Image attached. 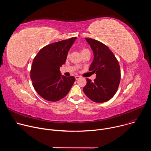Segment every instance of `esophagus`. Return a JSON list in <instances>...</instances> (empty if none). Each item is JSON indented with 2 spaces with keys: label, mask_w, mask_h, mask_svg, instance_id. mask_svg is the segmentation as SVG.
Listing matches in <instances>:
<instances>
[{
  "label": "esophagus",
  "mask_w": 151,
  "mask_h": 151,
  "mask_svg": "<svg viewBox=\"0 0 151 151\" xmlns=\"http://www.w3.org/2000/svg\"><path fill=\"white\" fill-rule=\"evenodd\" d=\"M79 78H80V76H75V79H76V80L79 79Z\"/></svg>",
  "instance_id": "esophagus-1"
}]
</instances>
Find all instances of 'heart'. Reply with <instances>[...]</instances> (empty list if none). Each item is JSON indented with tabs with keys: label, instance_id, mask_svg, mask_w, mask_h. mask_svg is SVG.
I'll list each match as a JSON object with an SVG mask.
<instances>
[{
	"label": "heart",
	"instance_id": "obj_1",
	"mask_svg": "<svg viewBox=\"0 0 151 151\" xmlns=\"http://www.w3.org/2000/svg\"><path fill=\"white\" fill-rule=\"evenodd\" d=\"M81 54H83L87 53V52H90V51H89L88 49H87V48H82V49H81ZM68 56H69V54H68Z\"/></svg>",
	"mask_w": 151,
	"mask_h": 151
}]
</instances>
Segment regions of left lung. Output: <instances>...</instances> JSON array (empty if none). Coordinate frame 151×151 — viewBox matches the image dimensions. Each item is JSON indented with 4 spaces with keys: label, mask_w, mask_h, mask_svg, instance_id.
<instances>
[{
    "label": "left lung",
    "mask_w": 151,
    "mask_h": 151,
    "mask_svg": "<svg viewBox=\"0 0 151 151\" xmlns=\"http://www.w3.org/2000/svg\"><path fill=\"white\" fill-rule=\"evenodd\" d=\"M94 52V60L89 70L96 73L93 82L87 79L83 88L85 95L96 103L109 100L116 93L121 79L119 64L111 50L101 42L85 38Z\"/></svg>",
    "instance_id": "8db88e82"
}]
</instances>
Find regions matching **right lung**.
<instances>
[{"label":"right lung","instance_id":"1","mask_svg":"<svg viewBox=\"0 0 151 151\" xmlns=\"http://www.w3.org/2000/svg\"><path fill=\"white\" fill-rule=\"evenodd\" d=\"M77 37L52 43L42 48L33 59L30 78L36 91L43 99L57 101L65 97L75 81L73 76H61L60 68Z\"/></svg>","mask_w":151,"mask_h":151}]
</instances>
